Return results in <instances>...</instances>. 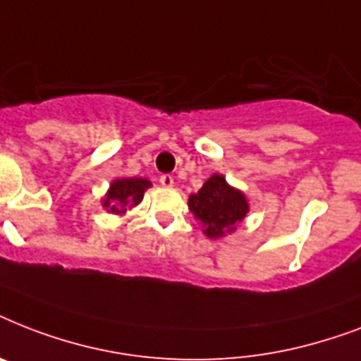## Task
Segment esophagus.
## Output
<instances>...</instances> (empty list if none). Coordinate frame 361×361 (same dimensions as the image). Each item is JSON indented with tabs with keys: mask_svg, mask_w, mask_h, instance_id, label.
I'll return each mask as SVG.
<instances>
[{
	"mask_svg": "<svg viewBox=\"0 0 361 361\" xmlns=\"http://www.w3.org/2000/svg\"><path fill=\"white\" fill-rule=\"evenodd\" d=\"M159 183H161L163 187H172L174 185V178H172L170 174H163L161 178H159Z\"/></svg>",
	"mask_w": 361,
	"mask_h": 361,
	"instance_id": "obj_1",
	"label": "esophagus"
}]
</instances>
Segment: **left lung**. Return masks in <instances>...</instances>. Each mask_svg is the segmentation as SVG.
<instances>
[{"mask_svg": "<svg viewBox=\"0 0 361 361\" xmlns=\"http://www.w3.org/2000/svg\"><path fill=\"white\" fill-rule=\"evenodd\" d=\"M189 209L202 223L204 234L215 240L236 231V225L249 212V202L223 176L214 174L197 195L189 197Z\"/></svg>", "mask_w": 361, "mask_h": 361, "instance_id": "left-lung-1", "label": "left lung"}]
</instances>
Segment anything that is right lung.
<instances>
[{"label": "right lung", "instance_id": "right-lung-1", "mask_svg": "<svg viewBox=\"0 0 361 361\" xmlns=\"http://www.w3.org/2000/svg\"><path fill=\"white\" fill-rule=\"evenodd\" d=\"M152 187V181L144 178H120L110 183L106 197L103 198V208L109 214L123 215L127 209L135 208L142 202L146 189Z\"/></svg>", "mask_w": 361, "mask_h": 361}]
</instances>
